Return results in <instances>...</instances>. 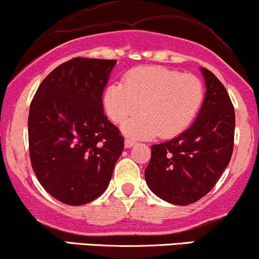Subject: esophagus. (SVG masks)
Listing matches in <instances>:
<instances>
[{
  "mask_svg": "<svg viewBox=\"0 0 259 259\" xmlns=\"http://www.w3.org/2000/svg\"><path fill=\"white\" fill-rule=\"evenodd\" d=\"M134 145H136V143H134V140H132V139H125V147L126 148L132 147V146H134Z\"/></svg>",
  "mask_w": 259,
  "mask_h": 259,
  "instance_id": "obj_1",
  "label": "esophagus"
}]
</instances>
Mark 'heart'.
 <instances>
[{"label":"heart","instance_id":"1","mask_svg":"<svg viewBox=\"0 0 259 259\" xmlns=\"http://www.w3.org/2000/svg\"><path fill=\"white\" fill-rule=\"evenodd\" d=\"M205 90L199 77L159 66L134 68L123 83L106 87L104 108L115 123L140 109L141 114L122 125L123 133L138 139L155 136L172 138L193 122L204 102Z\"/></svg>","mask_w":259,"mask_h":259}]
</instances>
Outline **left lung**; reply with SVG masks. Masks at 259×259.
<instances>
[{
	"label": "left lung",
	"mask_w": 259,
	"mask_h": 259,
	"mask_svg": "<svg viewBox=\"0 0 259 259\" xmlns=\"http://www.w3.org/2000/svg\"><path fill=\"white\" fill-rule=\"evenodd\" d=\"M200 70L206 93L196 121L175 139L152 145L145 169L152 192L175 205H189L206 196L233 151L236 121L231 99L213 73Z\"/></svg>",
	"instance_id": "8db88e82"
}]
</instances>
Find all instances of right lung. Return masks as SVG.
Listing matches in <instances>:
<instances>
[{
    "label": "right lung",
    "instance_id": "add662e5",
    "mask_svg": "<svg viewBox=\"0 0 259 259\" xmlns=\"http://www.w3.org/2000/svg\"><path fill=\"white\" fill-rule=\"evenodd\" d=\"M115 60L74 58L48 74L29 108L35 176L63 204L83 205L107 189L123 137L105 115L102 93Z\"/></svg>",
    "mask_w": 259,
    "mask_h": 259
}]
</instances>
